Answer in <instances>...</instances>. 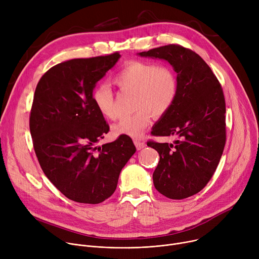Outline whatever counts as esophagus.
Wrapping results in <instances>:
<instances>
[{
    "label": "esophagus",
    "mask_w": 259,
    "mask_h": 259,
    "mask_svg": "<svg viewBox=\"0 0 259 259\" xmlns=\"http://www.w3.org/2000/svg\"><path fill=\"white\" fill-rule=\"evenodd\" d=\"M134 144H135L136 149H137L138 151L141 150V149H143V147L145 146V143H144L142 140H140V139H134Z\"/></svg>",
    "instance_id": "1"
}]
</instances>
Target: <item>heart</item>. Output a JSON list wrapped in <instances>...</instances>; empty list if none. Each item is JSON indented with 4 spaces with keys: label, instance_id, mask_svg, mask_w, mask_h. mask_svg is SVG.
I'll use <instances>...</instances> for the list:
<instances>
[{
    "label": "heart",
    "instance_id": "b5f03b06",
    "mask_svg": "<svg viewBox=\"0 0 259 259\" xmlns=\"http://www.w3.org/2000/svg\"><path fill=\"white\" fill-rule=\"evenodd\" d=\"M114 83L122 90L134 92L135 112L124 116L113 130L116 134L138 137L151 124L152 113L164 116L171 108L178 94V79L175 70L168 64H156L152 61L132 60L124 65L114 77ZM92 100L99 113L116 120L119 113L116 97L107 85L98 84L92 92Z\"/></svg>",
    "mask_w": 259,
    "mask_h": 259
}]
</instances>
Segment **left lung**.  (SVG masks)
I'll return each mask as SVG.
<instances>
[{"label": "left lung", "mask_w": 259, "mask_h": 259, "mask_svg": "<svg viewBox=\"0 0 259 259\" xmlns=\"http://www.w3.org/2000/svg\"><path fill=\"white\" fill-rule=\"evenodd\" d=\"M140 56L167 60L177 72L178 94L153 128L154 136L175 135L174 144L147 141L160 155L153 174L163 196L181 200L198 194L213 176L226 140V99L210 66L193 50L169 44Z\"/></svg>", "instance_id": "8db88e82"}]
</instances>
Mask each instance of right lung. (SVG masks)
I'll list each match as a JSON object with an SVG mask.
<instances>
[{"mask_svg":"<svg viewBox=\"0 0 259 259\" xmlns=\"http://www.w3.org/2000/svg\"><path fill=\"white\" fill-rule=\"evenodd\" d=\"M119 58L116 51L69 59L48 69L36 85L29 116L34 153L48 179L71 201L98 204L109 198L136 152L125 134L96 146L109 126L94 105L92 92Z\"/></svg>","mask_w":259,"mask_h":259,"instance_id":"add662e5","label":"right lung"}]
</instances>
